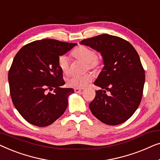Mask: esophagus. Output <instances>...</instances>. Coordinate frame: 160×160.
<instances>
[{"label": "esophagus", "instance_id": "34e87169", "mask_svg": "<svg viewBox=\"0 0 160 160\" xmlns=\"http://www.w3.org/2000/svg\"><path fill=\"white\" fill-rule=\"evenodd\" d=\"M82 90V89H81V88H75V89H74V91H75V92H76V93L80 92Z\"/></svg>", "mask_w": 160, "mask_h": 160}]
</instances>
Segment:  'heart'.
Here are the masks:
<instances>
[{
  "label": "heart",
  "mask_w": 160,
  "mask_h": 160,
  "mask_svg": "<svg viewBox=\"0 0 160 160\" xmlns=\"http://www.w3.org/2000/svg\"><path fill=\"white\" fill-rule=\"evenodd\" d=\"M73 56L77 60L86 62V69L98 70L102 64V58L97 55V52L92 48L80 46L73 52ZM59 68L64 74L70 73V60L65 54L59 56L58 60ZM93 79V74L88 73L82 76H73L68 78L67 84L73 88H83Z\"/></svg>",
  "instance_id": "b5f03b06"
}]
</instances>
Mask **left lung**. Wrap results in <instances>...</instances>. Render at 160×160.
Listing matches in <instances>:
<instances>
[{"instance_id": "8db88e82", "label": "left lung", "mask_w": 160, "mask_h": 160, "mask_svg": "<svg viewBox=\"0 0 160 160\" xmlns=\"http://www.w3.org/2000/svg\"><path fill=\"white\" fill-rule=\"evenodd\" d=\"M81 44L100 52L103 59V68L94 83L100 89L89 103L92 113L108 125L126 122L141 103L145 83L136 50L128 41L108 34L84 39Z\"/></svg>"}]
</instances>
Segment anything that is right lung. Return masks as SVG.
I'll list each match as a JSON object with an SVG mask.
<instances>
[{
	"label": "right lung",
	"instance_id": "right-lung-1",
	"mask_svg": "<svg viewBox=\"0 0 160 160\" xmlns=\"http://www.w3.org/2000/svg\"><path fill=\"white\" fill-rule=\"evenodd\" d=\"M76 45L43 39L25 45L15 55L8 71L10 95L15 108L29 123L50 125L66 110L68 98L74 91L61 87L65 81L58 60Z\"/></svg>",
	"mask_w": 160,
	"mask_h": 160
}]
</instances>
